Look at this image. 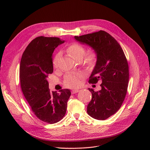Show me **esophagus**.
Listing matches in <instances>:
<instances>
[{
	"instance_id": "1",
	"label": "esophagus",
	"mask_w": 150,
	"mask_h": 150,
	"mask_svg": "<svg viewBox=\"0 0 150 150\" xmlns=\"http://www.w3.org/2000/svg\"><path fill=\"white\" fill-rule=\"evenodd\" d=\"M80 91L79 90H77V89H74V90H72V93H78V92H79Z\"/></svg>"
}]
</instances>
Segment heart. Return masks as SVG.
<instances>
[{"mask_svg":"<svg viewBox=\"0 0 150 150\" xmlns=\"http://www.w3.org/2000/svg\"><path fill=\"white\" fill-rule=\"evenodd\" d=\"M86 48L83 45L74 43L70 44L66 49V52L75 61H81L85 56V62L89 67H92L96 64L97 60V53L93 50L89 51L86 54ZM60 58V54L58 53L54 57L53 64L54 68L57 69L58 67V62ZM83 74L81 73L68 74L65 76L64 83L69 88H76L80 84Z\"/></svg>","mask_w":150,"mask_h":150,"instance_id":"b5f03b06","label":"heart"}]
</instances>
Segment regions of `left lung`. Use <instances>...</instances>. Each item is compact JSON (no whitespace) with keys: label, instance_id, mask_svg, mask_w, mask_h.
Instances as JSON below:
<instances>
[{"label":"left lung","instance_id":"obj_1","mask_svg":"<svg viewBox=\"0 0 150 150\" xmlns=\"http://www.w3.org/2000/svg\"><path fill=\"white\" fill-rule=\"evenodd\" d=\"M75 40L88 45L97 53V61L89 82L96 84L99 80L101 90L92 93L87 112L92 118L103 120L114 114L121 107L127 92L129 67L120 44L103 30L74 36Z\"/></svg>","mask_w":150,"mask_h":150}]
</instances>
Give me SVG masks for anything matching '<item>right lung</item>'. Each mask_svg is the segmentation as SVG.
Wrapping results in <instances>:
<instances>
[{"mask_svg":"<svg viewBox=\"0 0 150 150\" xmlns=\"http://www.w3.org/2000/svg\"><path fill=\"white\" fill-rule=\"evenodd\" d=\"M64 42L59 38L37 37L27 47L21 60L19 77L23 96L38 119L50 124L64 117L71 95L67 89L59 93L50 92L47 80L53 72L54 50Z\"/></svg>","mask_w":150,"mask_h":150,"instance_id":"add662e5","label":"right lung"}]
</instances>
